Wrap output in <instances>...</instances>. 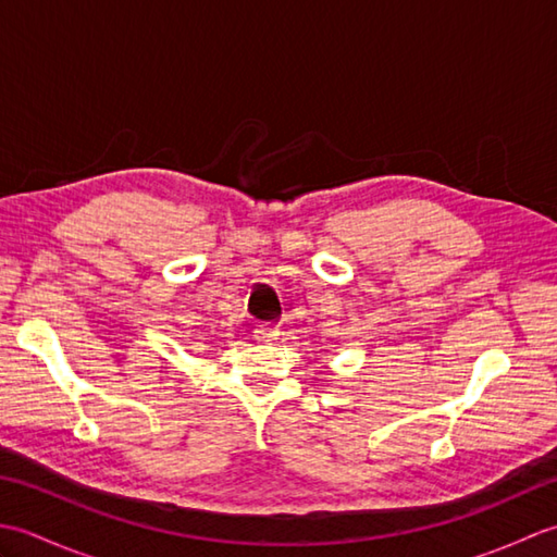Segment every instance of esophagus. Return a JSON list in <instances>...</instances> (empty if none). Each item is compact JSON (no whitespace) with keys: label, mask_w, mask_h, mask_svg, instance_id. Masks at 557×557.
<instances>
[{"label":"esophagus","mask_w":557,"mask_h":557,"mask_svg":"<svg viewBox=\"0 0 557 557\" xmlns=\"http://www.w3.org/2000/svg\"><path fill=\"white\" fill-rule=\"evenodd\" d=\"M277 325H272V323H263V325H256L253 327V337L258 339V342H272V339H277Z\"/></svg>","instance_id":"34e87169"}]
</instances>
